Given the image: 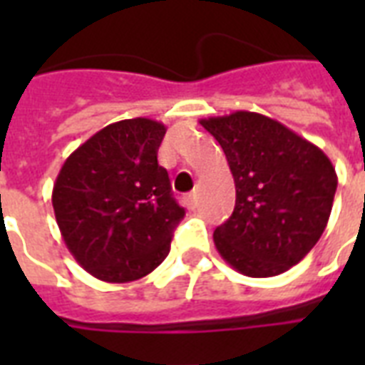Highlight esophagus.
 <instances>
[{
    "mask_svg": "<svg viewBox=\"0 0 365 365\" xmlns=\"http://www.w3.org/2000/svg\"><path fill=\"white\" fill-rule=\"evenodd\" d=\"M185 205H187V208H191V210L197 208V205H199V195H197V191H191V193L185 195Z\"/></svg>",
    "mask_w": 365,
    "mask_h": 365,
    "instance_id": "esophagus-1",
    "label": "esophagus"
}]
</instances>
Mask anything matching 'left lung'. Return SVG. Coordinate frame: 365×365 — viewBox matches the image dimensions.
<instances>
[{
    "label": "left lung",
    "mask_w": 365,
    "mask_h": 365,
    "mask_svg": "<svg viewBox=\"0 0 365 365\" xmlns=\"http://www.w3.org/2000/svg\"><path fill=\"white\" fill-rule=\"evenodd\" d=\"M227 157L237 200L214 244L229 265L252 278L277 277L322 237L337 174L322 149L282 123L254 111L200 119Z\"/></svg>",
    "instance_id": "obj_1"
}]
</instances>
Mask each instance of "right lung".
Returning a JSON list of instances; mask_svg holds the SVG:
<instances>
[{
    "instance_id": "obj_1",
    "label": "right lung",
    "mask_w": 365,
    "mask_h": 365,
    "mask_svg": "<svg viewBox=\"0 0 365 365\" xmlns=\"http://www.w3.org/2000/svg\"><path fill=\"white\" fill-rule=\"evenodd\" d=\"M166 126L136 117L108 125L66 159L53 187L60 233L77 263L98 280L145 277L170 252L185 216L157 151Z\"/></svg>"
}]
</instances>
